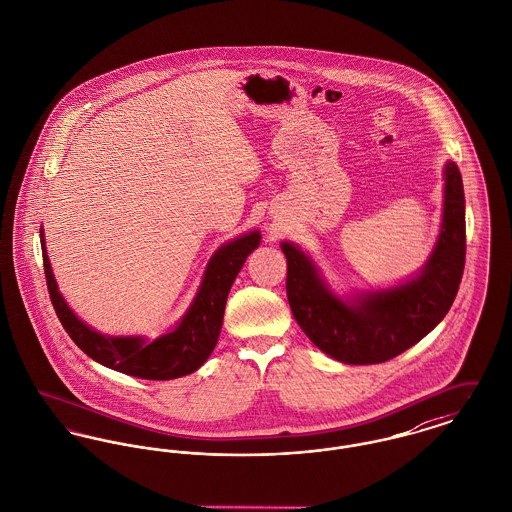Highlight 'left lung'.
I'll use <instances>...</instances> for the list:
<instances>
[{
	"instance_id": "1",
	"label": "left lung",
	"mask_w": 512,
	"mask_h": 512,
	"mask_svg": "<svg viewBox=\"0 0 512 512\" xmlns=\"http://www.w3.org/2000/svg\"><path fill=\"white\" fill-rule=\"evenodd\" d=\"M444 178L441 237L423 272L404 285L345 303L326 289L297 246L281 244L291 312L326 355L347 365L390 361L423 340L450 310L466 262V213L462 176L454 163H446Z\"/></svg>"
}]
</instances>
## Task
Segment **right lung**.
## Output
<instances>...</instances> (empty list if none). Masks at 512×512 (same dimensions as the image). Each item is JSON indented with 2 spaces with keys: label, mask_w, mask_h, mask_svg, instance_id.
Masks as SVG:
<instances>
[{
  "label": "right lung",
  "mask_w": 512,
  "mask_h": 512,
  "mask_svg": "<svg viewBox=\"0 0 512 512\" xmlns=\"http://www.w3.org/2000/svg\"><path fill=\"white\" fill-rule=\"evenodd\" d=\"M40 239L50 301L64 330L77 343V347L97 363L124 375L147 380H171L200 369L215 349L223 326L227 295L248 254L258 248L260 233L254 231L244 235L215 252L207 266L198 297L182 322L172 332L151 343L141 338H106L83 324L58 293L56 279L50 270V260L46 256L44 237L40 235Z\"/></svg>",
  "instance_id": "1"
}]
</instances>
